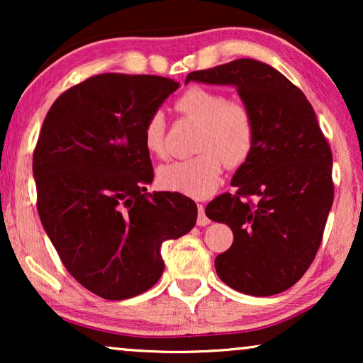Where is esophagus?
Instances as JSON below:
<instances>
[{
	"mask_svg": "<svg viewBox=\"0 0 363 363\" xmlns=\"http://www.w3.org/2000/svg\"><path fill=\"white\" fill-rule=\"evenodd\" d=\"M198 226H206L210 225V218L205 215V206L198 205Z\"/></svg>",
	"mask_w": 363,
	"mask_h": 363,
	"instance_id": "esophagus-1",
	"label": "esophagus"
}]
</instances>
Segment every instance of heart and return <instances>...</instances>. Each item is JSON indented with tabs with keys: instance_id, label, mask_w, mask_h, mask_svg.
I'll list each match as a JSON object with an SVG mask.
<instances>
[{
	"instance_id": "obj_1",
	"label": "heart",
	"mask_w": 363,
	"mask_h": 363,
	"mask_svg": "<svg viewBox=\"0 0 363 363\" xmlns=\"http://www.w3.org/2000/svg\"><path fill=\"white\" fill-rule=\"evenodd\" d=\"M175 108L201 123L196 157L167 163L158 168L157 180L163 190L191 198H206L221 182L223 162L238 167L255 147L256 125L252 113L240 102H228L221 92L191 87L177 99ZM143 147L152 155L165 152V117L152 113L143 125Z\"/></svg>"
}]
</instances>
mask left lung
I'll return each instance as SVG.
<instances>
[{"mask_svg":"<svg viewBox=\"0 0 363 363\" xmlns=\"http://www.w3.org/2000/svg\"><path fill=\"white\" fill-rule=\"evenodd\" d=\"M190 81L236 87L256 125L251 155L233 175L236 191L205 210L235 235L216 256L218 276L242 294H279L304 276L320 246L334 201L329 143L301 89L269 64L236 59L190 72Z\"/></svg>","mask_w":363,"mask_h":363,"instance_id":"1","label":"left lung"}]
</instances>
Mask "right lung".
Segmentation results:
<instances>
[{"label": "right lung", "instance_id": "1", "mask_svg": "<svg viewBox=\"0 0 363 363\" xmlns=\"http://www.w3.org/2000/svg\"><path fill=\"white\" fill-rule=\"evenodd\" d=\"M178 82L101 74L61 94L33 157L43 228L74 279L108 301L130 299L160 279L163 241L195 226L180 193H145L153 180L143 125Z\"/></svg>", "mask_w": 363, "mask_h": 363}]
</instances>
